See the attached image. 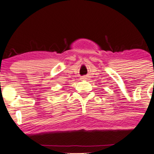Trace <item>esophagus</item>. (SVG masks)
Here are the masks:
<instances>
[{"mask_svg":"<svg viewBox=\"0 0 154 154\" xmlns=\"http://www.w3.org/2000/svg\"><path fill=\"white\" fill-rule=\"evenodd\" d=\"M85 79V77H82V79Z\"/></svg>","mask_w":154,"mask_h":154,"instance_id":"1","label":"esophagus"}]
</instances>
